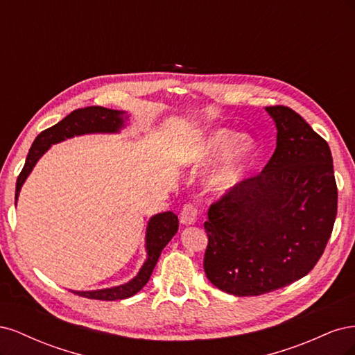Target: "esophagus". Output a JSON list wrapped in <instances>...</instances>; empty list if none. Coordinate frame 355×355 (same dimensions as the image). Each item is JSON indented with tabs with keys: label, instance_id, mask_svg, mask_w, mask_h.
I'll return each mask as SVG.
<instances>
[{
	"label": "esophagus",
	"instance_id": "obj_1",
	"mask_svg": "<svg viewBox=\"0 0 355 355\" xmlns=\"http://www.w3.org/2000/svg\"><path fill=\"white\" fill-rule=\"evenodd\" d=\"M202 216V210L192 202H187L180 211V222L184 225H194Z\"/></svg>",
	"mask_w": 355,
	"mask_h": 355
}]
</instances>
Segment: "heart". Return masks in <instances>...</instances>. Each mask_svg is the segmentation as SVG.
I'll return each instance as SVG.
<instances>
[{
    "label": "heart",
    "mask_w": 355,
    "mask_h": 355,
    "mask_svg": "<svg viewBox=\"0 0 355 355\" xmlns=\"http://www.w3.org/2000/svg\"><path fill=\"white\" fill-rule=\"evenodd\" d=\"M239 141V135L232 133L228 130H219L213 133L206 142H202L196 151L192 154V163L202 164L209 161L211 157L222 154L228 151L230 148L235 145ZM252 154V144L243 142L235 149L231 158L225 163L216 175L213 176V184L220 188H227L234 184H237V180L241 175V171Z\"/></svg>",
    "instance_id": "b5f03b06"
}]
</instances>
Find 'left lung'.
Returning <instances> with one entry per match:
<instances>
[{
  "label": "left lung",
  "mask_w": 355,
  "mask_h": 355,
  "mask_svg": "<svg viewBox=\"0 0 355 355\" xmlns=\"http://www.w3.org/2000/svg\"><path fill=\"white\" fill-rule=\"evenodd\" d=\"M277 148L259 175L210 204L204 272L235 296H259L305 277L324 253L338 213L327 142L288 106H266Z\"/></svg>",
  "instance_id": "obj_1"
}]
</instances>
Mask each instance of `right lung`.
I'll return each mask as SVG.
<instances>
[{
  "mask_svg": "<svg viewBox=\"0 0 355 355\" xmlns=\"http://www.w3.org/2000/svg\"><path fill=\"white\" fill-rule=\"evenodd\" d=\"M121 115L123 112L106 110L103 106H89V108H84V110H75L58 124L46 128L44 132H41L37 136L34 144H32L25 161V166L17 178L15 200H17L20 188H22L25 179L31 173L32 167L35 166L40 157L47 151L50 145L65 141V139L72 137L75 135L118 132V128L123 125ZM178 227H179V220L173 211L155 214V216L149 220L148 231H146L148 259L144 263L142 270L139 271L137 277H135L133 280L128 282L127 284L118 286V287L93 290V292H72V293L83 297H89V299H98V300H118V299H125L136 295L139 290L148 283L161 252H163L167 243L173 239V235L178 232Z\"/></svg>",
  "mask_w": 355,
  "mask_h": 355,
  "instance_id": "right-lung-1",
  "label": "right lung"
}]
</instances>
